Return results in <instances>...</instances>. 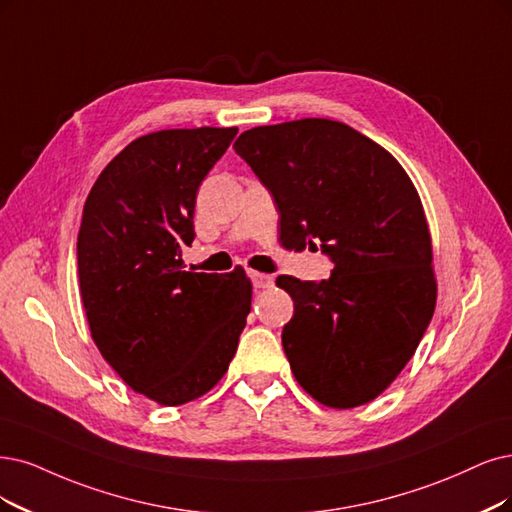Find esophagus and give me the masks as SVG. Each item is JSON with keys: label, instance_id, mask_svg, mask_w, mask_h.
<instances>
[{"label": "esophagus", "instance_id": "34e87169", "mask_svg": "<svg viewBox=\"0 0 512 512\" xmlns=\"http://www.w3.org/2000/svg\"><path fill=\"white\" fill-rule=\"evenodd\" d=\"M249 278H251L255 289H270L274 285V278L270 274H263V272H249Z\"/></svg>", "mask_w": 512, "mask_h": 512}]
</instances>
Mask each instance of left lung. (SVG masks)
Here are the masks:
<instances>
[{
    "label": "left lung",
    "mask_w": 512,
    "mask_h": 512,
    "mask_svg": "<svg viewBox=\"0 0 512 512\" xmlns=\"http://www.w3.org/2000/svg\"><path fill=\"white\" fill-rule=\"evenodd\" d=\"M236 154L270 189L287 249L320 244L327 280L278 276L293 304L282 348L299 386L333 409L380 396L437 304L424 206L392 154L348 124L304 118L244 130Z\"/></svg>",
    "instance_id": "obj_1"
}]
</instances>
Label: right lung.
Returning a JSON list of instances; mask_svg holds the SVG:
<instances>
[{"label":"right lung","instance_id":"right-lung-1","mask_svg":"<svg viewBox=\"0 0 512 512\" xmlns=\"http://www.w3.org/2000/svg\"><path fill=\"white\" fill-rule=\"evenodd\" d=\"M238 128L158 130L128 143L94 181L78 274L94 344L147 399L177 407L230 367L251 312V280L185 272L198 187Z\"/></svg>","mask_w":512,"mask_h":512}]
</instances>
